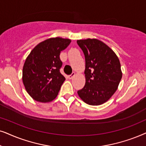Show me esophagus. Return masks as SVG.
<instances>
[{
	"instance_id": "34e87169",
	"label": "esophagus",
	"mask_w": 146,
	"mask_h": 146,
	"mask_svg": "<svg viewBox=\"0 0 146 146\" xmlns=\"http://www.w3.org/2000/svg\"><path fill=\"white\" fill-rule=\"evenodd\" d=\"M75 73H72L71 75H69V76H68V77H69V79H71L72 78H73V77L75 76Z\"/></svg>"
}]
</instances>
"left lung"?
<instances>
[{"instance_id":"1","label":"left lung","mask_w":146,"mask_h":146,"mask_svg":"<svg viewBox=\"0 0 146 146\" xmlns=\"http://www.w3.org/2000/svg\"><path fill=\"white\" fill-rule=\"evenodd\" d=\"M85 58V85L77 91L87 104L100 106L117 91L122 77L119 58L106 43L97 38L77 40Z\"/></svg>"}]
</instances>
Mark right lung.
<instances>
[{
	"label": "right lung",
	"instance_id": "obj_1",
	"mask_svg": "<svg viewBox=\"0 0 146 146\" xmlns=\"http://www.w3.org/2000/svg\"><path fill=\"white\" fill-rule=\"evenodd\" d=\"M71 40L59 36L40 42L25 60L23 68V83L27 92L34 100L48 103L57 98L65 80L60 73L62 62L60 53Z\"/></svg>",
	"mask_w": 146,
	"mask_h": 146
}]
</instances>
